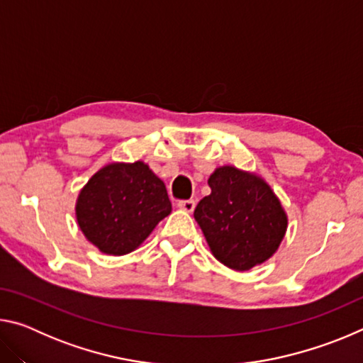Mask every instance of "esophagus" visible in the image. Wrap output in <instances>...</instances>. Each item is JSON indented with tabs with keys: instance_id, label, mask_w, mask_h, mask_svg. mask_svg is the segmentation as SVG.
I'll return each instance as SVG.
<instances>
[{
	"instance_id": "esophagus-1",
	"label": "esophagus",
	"mask_w": 363,
	"mask_h": 363,
	"mask_svg": "<svg viewBox=\"0 0 363 363\" xmlns=\"http://www.w3.org/2000/svg\"><path fill=\"white\" fill-rule=\"evenodd\" d=\"M177 206H179L182 211L192 213L195 210V201L194 200H181L179 203H177Z\"/></svg>"
}]
</instances>
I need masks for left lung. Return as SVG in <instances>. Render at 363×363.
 Returning <instances> with one entry per match:
<instances>
[{
  "mask_svg": "<svg viewBox=\"0 0 363 363\" xmlns=\"http://www.w3.org/2000/svg\"><path fill=\"white\" fill-rule=\"evenodd\" d=\"M211 194L194 211L213 256L233 270L266 262L284 240L288 218L279 196L255 173L220 167L208 179Z\"/></svg>",
  "mask_w": 363,
  "mask_h": 363,
  "instance_id": "obj_1",
  "label": "left lung"
}]
</instances>
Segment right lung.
Here are the masks:
<instances>
[{
  "label": "right lung",
  "mask_w": 363,
  "mask_h": 363,
  "mask_svg": "<svg viewBox=\"0 0 363 363\" xmlns=\"http://www.w3.org/2000/svg\"><path fill=\"white\" fill-rule=\"evenodd\" d=\"M169 213L167 187L144 162L106 164L82 189L75 206L88 242L113 256L139 248Z\"/></svg>",
  "instance_id": "1"
}]
</instances>
